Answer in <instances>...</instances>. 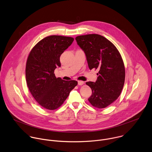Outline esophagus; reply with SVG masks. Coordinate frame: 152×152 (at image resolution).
Wrapping results in <instances>:
<instances>
[{
	"mask_svg": "<svg viewBox=\"0 0 152 152\" xmlns=\"http://www.w3.org/2000/svg\"><path fill=\"white\" fill-rule=\"evenodd\" d=\"M84 83H85V82L83 81H82V80H79L78 81V85H80V86L83 85Z\"/></svg>",
	"mask_w": 152,
	"mask_h": 152,
	"instance_id": "34e87169",
	"label": "esophagus"
}]
</instances>
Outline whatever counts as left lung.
Here are the masks:
<instances>
[{"mask_svg": "<svg viewBox=\"0 0 152 152\" xmlns=\"http://www.w3.org/2000/svg\"><path fill=\"white\" fill-rule=\"evenodd\" d=\"M75 39L85 53L89 69L99 70L96 81L86 83L92 91L88 101L96 108H106L119 97L124 86L125 67L121 54L102 35L88 34Z\"/></svg>", "mask_w": 152, "mask_h": 152, "instance_id": "obj_1", "label": "left lung"}]
</instances>
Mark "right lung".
Masks as SVG:
<instances>
[{"mask_svg":"<svg viewBox=\"0 0 152 152\" xmlns=\"http://www.w3.org/2000/svg\"><path fill=\"white\" fill-rule=\"evenodd\" d=\"M73 40L69 37H47L33 47L28 57L25 75L28 89L36 101L45 109L54 110L60 107L77 85L76 80L56 78L54 73L61 66V54Z\"/></svg>","mask_w":152,"mask_h":152,"instance_id":"right-lung-1","label":"right lung"}]
</instances>
